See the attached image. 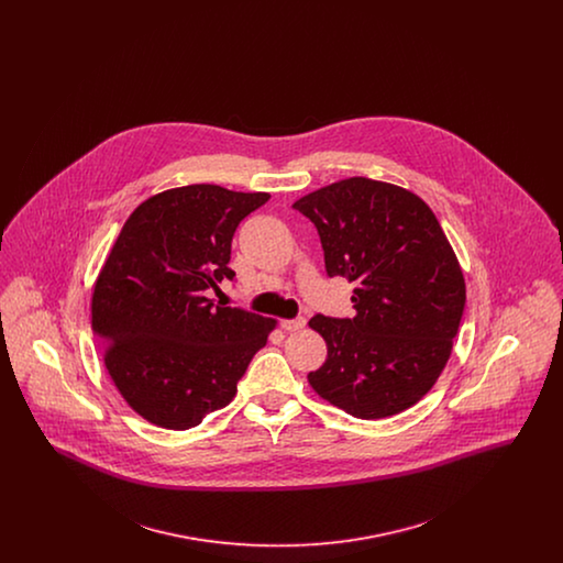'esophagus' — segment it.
<instances>
[{
  "label": "esophagus",
  "instance_id": "1",
  "mask_svg": "<svg viewBox=\"0 0 563 563\" xmlns=\"http://www.w3.org/2000/svg\"><path fill=\"white\" fill-rule=\"evenodd\" d=\"M280 327H283L285 331H289V333H291V331H301V329L306 327V319L299 317V319H294V321H280Z\"/></svg>",
  "mask_w": 563,
  "mask_h": 563
}]
</instances>
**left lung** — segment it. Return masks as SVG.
Listing matches in <instances>:
<instances>
[{
  "label": "left lung",
  "mask_w": 563,
  "mask_h": 563,
  "mask_svg": "<svg viewBox=\"0 0 563 563\" xmlns=\"http://www.w3.org/2000/svg\"><path fill=\"white\" fill-rule=\"evenodd\" d=\"M294 209L317 225L327 274L356 285L354 319L308 322L327 344L310 386L361 420L401 413L452 354L466 303L452 244L420 196L367 177L310 191Z\"/></svg>",
  "instance_id": "8db88e82"
}]
</instances>
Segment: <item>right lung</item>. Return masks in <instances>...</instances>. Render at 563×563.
<instances>
[{
  "label": "right lung",
  "instance_id": "right-lung-1",
  "mask_svg": "<svg viewBox=\"0 0 563 563\" xmlns=\"http://www.w3.org/2000/svg\"><path fill=\"white\" fill-rule=\"evenodd\" d=\"M268 191L213 184L141 202L97 276L90 314L109 375L134 411L162 429L198 427L236 395L276 319L213 303L242 219Z\"/></svg>",
  "mask_w": 563,
  "mask_h": 563
}]
</instances>
